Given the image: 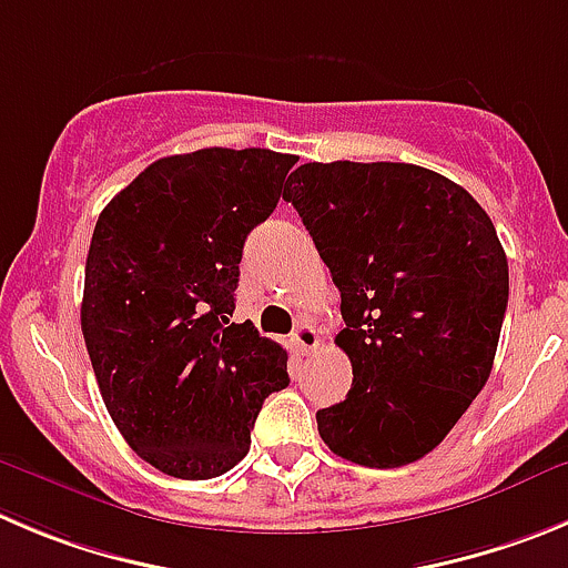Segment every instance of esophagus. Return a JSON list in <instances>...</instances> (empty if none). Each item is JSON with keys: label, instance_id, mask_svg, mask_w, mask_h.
<instances>
[{"label": "esophagus", "instance_id": "1", "mask_svg": "<svg viewBox=\"0 0 568 568\" xmlns=\"http://www.w3.org/2000/svg\"><path fill=\"white\" fill-rule=\"evenodd\" d=\"M291 344H294L300 353H314L320 347V331L314 325H300L291 333Z\"/></svg>", "mask_w": 568, "mask_h": 568}]
</instances>
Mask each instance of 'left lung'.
Wrapping results in <instances>:
<instances>
[{
    "instance_id": "8db88e82",
    "label": "left lung",
    "mask_w": 568,
    "mask_h": 568,
    "mask_svg": "<svg viewBox=\"0 0 568 568\" xmlns=\"http://www.w3.org/2000/svg\"><path fill=\"white\" fill-rule=\"evenodd\" d=\"M342 291V404L316 412L333 454L400 468L434 452L487 384L510 294L474 195L406 162H308L285 184Z\"/></svg>"
}]
</instances>
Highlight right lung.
Returning <instances> with one entry per match:
<instances>
[{
	"instance_id": "add662e5",
	"label": "right lung",
	"mask_w": 568,
	"mask_h": 568,
	"mask_svg": "<svg viewBox=\"0 0 568 568\" xmlns=\"http://www.w3.org/2000/svg\"><path fill=\"white\" fill-rule=\"evenodd\" d=\"M266 148L156 159L94 224L81 331L111 420L145 463L212 479L248 454L288 353L230 322L243 243L294 168Z\"/></svg>"
}]
</instances>
